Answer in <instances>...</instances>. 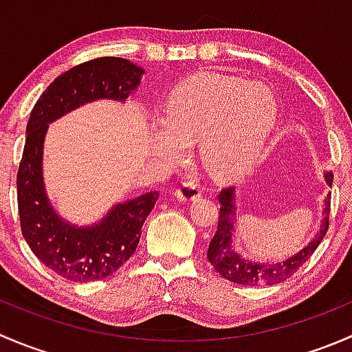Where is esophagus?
Wrapping results in <instances>:
<instances>
[{
	"label": "esophagus",
	"instance_id": "esophagus-1",
	"mask_svg": "<svg viewBox=\"0 0 352 352\" xmlns=\"http://www.w3.org/2000/svg\"><path fill=\"white\" fill-rule=\"evenodd\" d=\"M173 196L179 199V201H197L201 197V187L194 182H184L179 189H175Z\"/></svg>",
	"mask_w": 352,
	"mask_h": 352
}]
</instances>
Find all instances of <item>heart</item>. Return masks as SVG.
<instances>
[{"label":"heart","mask_w":352,"mask_h":352,"mask_svg":"<svg viewBox=\"0 0 352 352\" xmlns=\"http://www.w3.org/2000/svg\"><path fill=\"white\" fill-rule=\"evenodd\" d=\"M278 98L261 81L219 73L187 78L170 95L165 119L151 126V143L165 155L182 156L199 140L209 172L233 177L258 160L278 122Z\"/></svg>","instance_id":"b5f03b06"}]
</instances>
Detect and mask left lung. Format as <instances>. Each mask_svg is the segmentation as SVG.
I'll return each instance as SVG.
<instances>
[{"mask_svg": "<svg viewBox=\"0 0 352 352\" xmlns=\"http://www.w3.org/2000/svg\"><path fill=\"white\" fill-rule=\"evenodd\" d=\"M325 182L332 187V173L325 172ZM236 189L228 187L219 192L218 201L221 204L219 208L218 230L214 236L209 242L208 258L212 267L219 272L228 281L245 286H271L278 283L286 281L287 278L294 274L305 262L310 258V255L317 250V247L324 240L329 228V214H330V192L325 196L324 201V219L320 223V228L317 230L314 239L310 240L303 248L293 254L285 261L278 262H261L252 261V258L240 255L233 242V233L236 226Z\"/></svg>", "mask_w": 352, "mask_h": 352, "instance_id": "left-lung-1", "label": "left lung"}]
</instances>
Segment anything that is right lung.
I'll return each mask as SVG.
<instances>
[{
  "instance_id": "add662e5",
  "label": "right lung",
  "mask_w": 352,
  "mask_h": 352,
  "mask_svg": "<svg viewBox=\"0 0 352 352\" xmlns=\"http://www.w3.org/2000/svg\"><path fill=\"white\" fill-rule=\"evenodd\" d=\"M143 74V67L122 58L83 63L56 78L28 117L16 175L23 239L42 264L69 281H97L116 272L136 252L141 228L160 194L146 192L116 202L91 225L67 221L45 190L42 158L49 124L91 102L124 104L138 90Z\"/></svg>"
}]
</instances>
